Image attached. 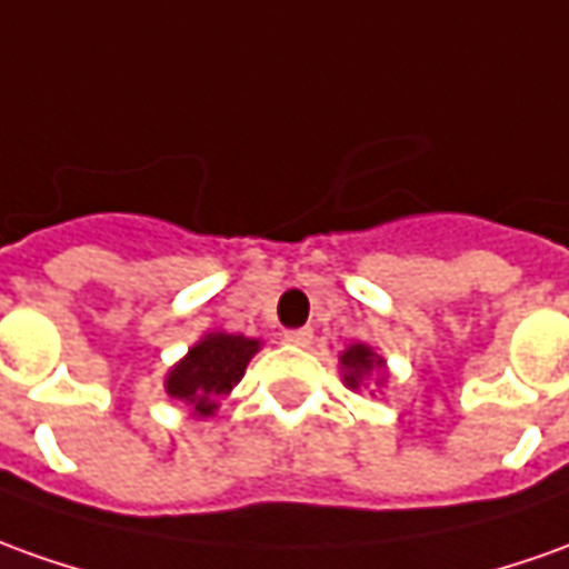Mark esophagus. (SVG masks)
<instances>
[{
	"instance_id": "1",
	"label": "esophagus",
	"mask_w": 569,
	"mask_h": 569,
	"mask_svg": "<svg viewBox=\"0 0 569 569\" xmlns=\"http://www.w3.org/2000/svg\"><path fill=\"white\" fill-rule=\"evenodd\" d=\"M284 340H288V343H297V347H309L312 331H309V328H291V331H284Z\"/></svg>"
}]
</instances>
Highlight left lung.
<instances>
[{"instance_id": "8db88e82", "label": "left lung", "mask_w": 569, "mask_h": 569, "mask_svg": "<svg viewBox=\"0 0 569 569\" xmlns=\"http://www.w3.org/2000/svg\"><path fill=\"white\" fill-rule=\"evenodd\" d=\"M340 371H343V383L350 390H359V383L366 381L368 375L383 371V359L368 343H350L347 350L340 352ZM381 381L383 378H378V383Z\"/></svg>"}]
</instances>
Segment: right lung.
I'll return each instance as SVG.
<instances>
[{
	"mask_svg": "<svg viewBox=\"0 0 569 569\" xmlns=\"http://www.w3.org/2000/svg\"><path fill=\"white\" fill-rule=\"evenodd\" d=\"M260 340L244 335L213 331L203 335L186 359H179L167 375V393L191 406V415L210 418L217 415L219 399L229 397L234 383L244 378L247 362L257 356Z\"/></svg>",
	"mask_w": 569,
	"mask_h": 569,
	"instance_id": "add662e5",
	"label": "right lung"
}]
</instances>
